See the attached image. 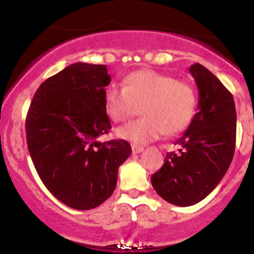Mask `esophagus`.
Returning a JSON list of instances; mask_svg holds the SVG:
<instances>
[{"label": "esophagus", "instance_id": "1", "mask_svg": "<svg viewBox=\"0 0 254 254\" xmlns=\"http://www.w3.org/2000/svg\"><path fill=\"white\" fill-rule=\"evenodd\" d=\"M131 150H132V152H134V154H139V152L144 151V147L139 146V145L132 144V145H131Z\"/></svg>", "mask_w": 254, "mask_h": 254}]
</instances>
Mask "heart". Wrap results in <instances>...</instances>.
Listing matches in <instances>:
<instances>
[{
  "instance_id": "heart-1",
  "label": "heart",
  "mask_w": 254,
  "mask_h": 254,
  "mask_svg": "<svg viewBox=\"0 0 254 254\" xmlns=\"http://www.w3.org/2000/svg\"><path fill=\"white\" fill-rule=\"evenodd\" d=\"M104 105L108 117L115 123L129 119L136 107H141L144 118L118 127L115 134L135 144H146L165 132L184 131L195 115L197 97L187 82L156 70L140 69L127 75L124 88L108 85Z\"/></svg>"
}]
</instances>
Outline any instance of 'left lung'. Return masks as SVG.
<instances>
[{
    "label": "left lung",
    "instance_id": "left-lung-1",
    "mask_svg": "<svg viewBox=\"0 0 254 254\" xmlns=\"http://www.w3.org/2000/svg\"><path fill=\"white\" fill-rule=\"evenodd\" d=\"M190 73L198 88L197 113L167 152L164 165L151 176L159 196L172 205L192 206L207 197L220 184L233 159L236 107L232 94L207 68L195 63Z\"/></svg>",
    "mask_w": 254,
    "mask_h": 254
}]
</instances>
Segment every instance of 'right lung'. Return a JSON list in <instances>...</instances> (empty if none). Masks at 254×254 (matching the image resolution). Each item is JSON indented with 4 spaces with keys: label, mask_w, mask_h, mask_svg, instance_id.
<instances>
[{
    "label": "right lung",
    "mask_w": 254,
    "mask_h": 254,
    "mask_svg": "<svg viewBox=\"0 0 254 254\" xmlns=\"http://www.w3.org/2000/svg\"><path fill=\"white\" fill-rule=\"evenodd\" d=\"M107 65L74 63L39 85L26 119L28 151L49 192L74 210H92L112 196L125 140L102 142L112 127L104 90Z\"/></svg>",
    "instance_id": "1"
}]
</instances>
